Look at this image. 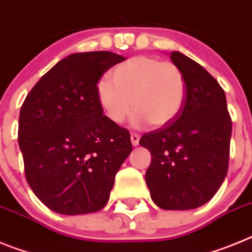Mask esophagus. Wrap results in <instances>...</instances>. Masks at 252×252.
Masks as SVG:
<instances>
[{"mask_svg":"<svg viewBox=\"0 0 252 252\" xmlns=\"http://www.w3.org/2000/svg\"><path fill=\"white\" fill-rule=\"evenodd\" d=\"M139 140H140L139 133H135V132L131 133V142H132L133 146L139 145Z\"/></svg>","mask_w":252,"mask_h":252,"instance_id":"esophagus-1","label":"esophagus"}]
</instances>
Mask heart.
I'll list each match as a JSON object with an SVG mask.
<instances>
[{
  "label": "heart",
  "instance_id": "1",
  "mask_svg": "<svg viewBox=\"0 0 252 252\" xmlns=\"http://www.w3.org/2000/svg\"><path fill=\"white\" fill-rule=\"evenodd\" d=\"M110 78L99 82L97 97L113 124H124L136 111V126L150 122L159 127L174 121L183 110L187 81L183 70L171 62L133 57L116 66Z\"/></svg>",
  "mask_w": 252,
  "mask_h": 252
}]
</instances>
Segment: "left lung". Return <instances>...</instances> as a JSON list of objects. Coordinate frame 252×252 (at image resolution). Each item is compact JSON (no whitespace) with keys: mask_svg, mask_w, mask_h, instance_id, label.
<instances>
[{"mask_svg":"<svg viewBox=\"0 0 252 252\" xmlns=\"http://www.w3.org/2000/svg\"><path fill=\"white\" fill-rule=\"evenodd\" d=\"M170 59L186 77V103L174 121L144 133L140 145L153 158L145 180L154 203L186 211L207 203L223 183L232 121L215 78L179 51H171Z\"/></svg>","mask_w":252,"mask_h":252,"instance_id":"left-lung-1","label":"left lung"}]
</instances>
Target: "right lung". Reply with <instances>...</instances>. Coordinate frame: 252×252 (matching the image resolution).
I'll return each mask as SVG.
<instances>
[{
	"label": "right lung",
	"instance_id": "add662e5",
	"mask_svg": "<svg viewBox=\"0 0 252 252\" xmlns=\"http://www.w3.org/2000/svg\"><path fill=\"white\" fill-rule=\"evenodd\" d=\"M125 58L77 53L55 64L26 95L19 145L29 186L48 208L84 215L103 208L130 155V132L113 124L97 97L102 75Z\"/></svg>",
	"mask_w": 252,
	"mask_h": 252
}]
</instances>
